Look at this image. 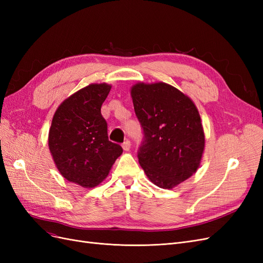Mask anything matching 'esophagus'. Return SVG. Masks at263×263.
<instances>
[{"mask_svg":"<svg viewBox=\"0 0 263 263\" xmlns=\"http://www.w3.org/2000/svg\"><path fill=\"white\" fill-rule=\"evenodd\" d=\"M123 149L125 150V151H128L129 149H130V146H132V144H130V141L129 140H125L124 142H123Z\"/></svg>","mask_w":263,"mask_h":263,"instance_id":"obj_1","label":"esophagus"}]
</instances>
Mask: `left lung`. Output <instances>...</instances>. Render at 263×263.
Here are the masks:
<instances>
[{"label":"left lung","instance_id":"8db88e82","mask_svg":"<svg viewBox=\"0 0 263 263\" xmlns=\"http://www.w3.org/2000/svg\"><path fill=\"white\" fill-rule=\"evenodd\" d=\"M142 141L137 157L149 180L172 189L200 165L205 138L194 103L176 87L159 82L132 87Z\"/></svg>","mask_w":263,"mask_h":263}]
</instances>
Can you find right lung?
<instances>
[{
  "label": "right lung",
  "instance_id": "1",
  "mask_svg": "<svg viewBox=\"0 0 263 263\" xmlns=\"http://www.w3.org/2000/svg\"><path fill=\"white\" fill-rule=\"evenodd\" d=\"M110 85L90 84L71 95L55 110L48 145L62 177L83 187L104 180L123 148L108 140L101 107Z\"/></svg>",
  "mask_w": 263,
  "mask_h": 263
}]
</instances>
